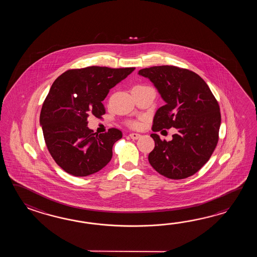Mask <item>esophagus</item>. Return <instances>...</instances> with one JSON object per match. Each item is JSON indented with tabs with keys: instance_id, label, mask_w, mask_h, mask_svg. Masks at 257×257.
<instances>
[{
	"instance_id": "34e87169",
	"label": "esophagus",
	"mask_w": 257,
	"mask_h": 257,
	"mask_svg": "<svg viewBox=\"0 0 257 257\" xmlns=\"http://www.w3.org/2000/svg\"><path fill=\"white\" fill-rule=\"evenodd\" d=\"M130 137H131L132 140H138V139H140L142 137V135L138 134V133H131Z\"/></svg>"
}]
</instances>
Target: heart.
Masks as SVG:
<instances>
[{
    "label": "heart",
    "mask_w": 257,
    "mask_h": 257,
    "mask_svg": "<svg viewBox=\"0 0 257 257\" xmlns=\"http://www.w3.org/2000/svg\"><path fill=\"white\" fill-rule=\"evenodd\" d=\"M131 125H132V126H134V127H139V126H141V123L140 122H133Z\"/></svg>",
    "instance_id": "1"
}]
</instances>
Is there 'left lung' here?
<instances>
[{"label":"left lung","instance_id":"obj_1","mask_svg":"<svg viewBox=\"0 0 257 257\" xmlns=\"http://www.w3.org/2000/svg\"><path fill=\"white\" fill-rule=\"evenodd\" d=\"M157 89L165 104L153 117V131L175 127L171 142L151 135L155 147L149 163L160 175L184 179L196 174L217 146L220 126L219 106L201 77L175 66H154L139 71Z\"/></svg>","mask_w":257,"mask_h":257}]
</instances>
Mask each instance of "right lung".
Returning a JSON list of instances; mask_svg holds the SVG:
<instances>
[{
	"mask_svg": "<svg viewBox=\"0 0 257 257\" xmlns=\"http://www.w3.org/2000/svg\"><path fill=\"white\" fill-rule=\"evenodd\" d=\"M134 70L92 66L65 71L52 83L39 123L50 155L66 173L87 176L109 163L113 145L122 132L110 128L106 133H94L87 126V118L104 115L102 102L110 89Z\"/></svg>",
	"mask_w": 257,
	"mask_h": 257,
	"instance_id": "1",
	"label": "right lung"
}]
</instances>
